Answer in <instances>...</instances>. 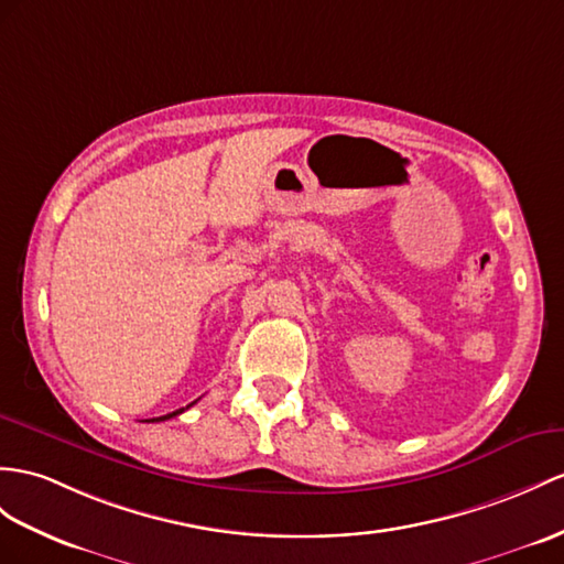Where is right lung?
I'll use <instances>...</instances> for the list:
<instances>
[{"label": "right lung", "mask_w": 564, "mask_h": 564, "mask_svg": "<svg viewBox=\"0 0 564 564\" xmlns=\"http://www.w3.org/2000/svg\"><path fill=\"white\" fill-rule=\"evenodd\" d=\"M191 404H196V402H191ZM188 404V406H191ZM188 406H182V409H176V411H172V414H167V416H158V419H150V423H158V421H167V419H172V416H178L182 414V411H186Z\"/></svg>", "instance_id": "add662e5"}]
</instances>
